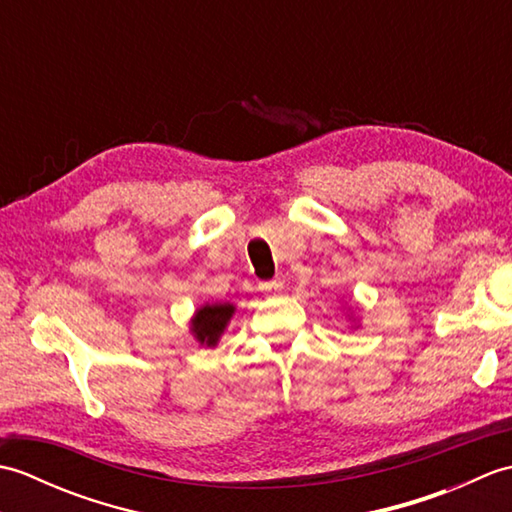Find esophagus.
Instances as JSON below:
<instances>
[{
    "label": "esophagus",
    "instance_id": "34e87169",
    "mask_svg": "<svg viewBox=\"0 0 512 512\" xmlns=\"http://www.w3.org/2000/svg\"><path fill=\"white\" fill-rule=\"evenodd\" d=\"M259 290H262V292H270V295H279V292L284 290V281H281V279L264 281V284H259Z\"/></svg>",
    "mask_w": 512,
    "mask_h": 512
}]
</instances>
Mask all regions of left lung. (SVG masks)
I'll use <instances>...</instances> for the list:
<instances>
[{"mask_svg":"<svg viewBox=\"0 0 512 512\" xmlns=\"http://www.w3.org/2000/svg\"><path fill=\"white\" fill-rule=\"evenodd\" d=\"M352 321H356V319H352Z\"/></svg>","mask_w":512,"mask_h":512,"instance_id":"obj_1","label":"left lung"}]
</instances>
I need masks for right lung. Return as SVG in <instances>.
I'll return each instance as SVG.
<instances>
[{"mask_svg": "<svg viewBox=\"0 0 512 512\" xmlns=\"http://www.w3.org/2000/svg\"><path fill=\"white\" fill-rule=\"evenodd\" d=\"M235 310L237 308L231 301L204 303V306L193 312V317L189 321V332L193 334V339L202 347H217L222 334L228 328V323L233 319Z\"/></svg>", "mask_w": 512, "mask_h": 512, "instance_id": "1", "label": "right lung"}]
</instances>
